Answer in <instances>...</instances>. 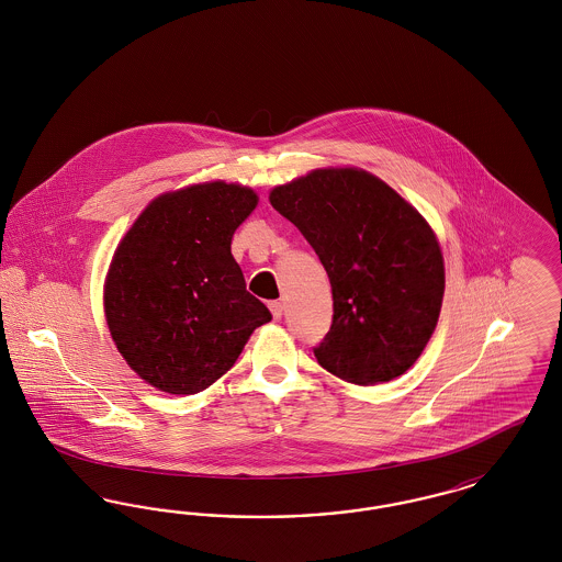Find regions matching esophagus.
<instances>
[{"label":"esophagus","instance_id":"34e87169","mask_svg":"<svg viewBox=\"0 0 562 562\" xmlns=\"http://www.w3.org/2000/svg\"><path fill=\"white\" fill-rule=\"evenodd\" d=\"M269 312H271L273 321H280V318H282V312H284L282 301H271V303H269Z\"/></svg>","mask_w":562,"mask_h":562}]
</instances>
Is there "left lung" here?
Wrapping results in <instances>:
<instances>
[{"label": "left lung", "mask_w": 562, "mask_h": 562, "mask_svg": "<svg viewBox=\"0 0 562 562\" xmlns=\"http://www.w3.org/2000/svg\"><path fill=\"white\" fill-rule=\"evenodd\" d=\"M316 250L333 289L322 369L373 385L406 373L436 328L445 263L424 216L373 175L324 168L269 193Z\"/></svg>", "instance_id": "1"}]
</instances>
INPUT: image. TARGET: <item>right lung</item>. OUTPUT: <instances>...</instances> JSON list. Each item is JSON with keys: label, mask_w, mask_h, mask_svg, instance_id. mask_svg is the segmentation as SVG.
Masks as SVG:
<instances>
[{"label": "right lung", "mask_w": 562, "mask_h": 562, "mask_svg": "<svg viewBox=\"0 0 562 562\" xmlns=\"http://www.w3.org/2000/svg\"><path fill=\"white\" fill-rule=\"evenodd\" d=\"M257 193L214 181L156 198L117 246L108 282L109 330L134 373L168 394H198L271 321L246 291L232 238Z\"/></svg>", "instance_id": "obj_1"}]
</instances>
